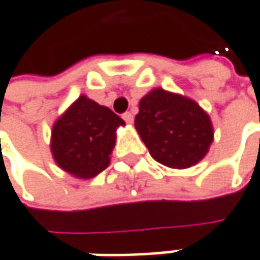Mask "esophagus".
Masks as SVG:
<instances>
[{"label":"esophagus","instance_id":"obj_1","mask_svg":"<svg viewBox=\"0 0 260 260\" xmlns=\"http://www.w3.org/2000/svg\"><path fill=\"white\" fill-rule=\"evenodd\" d=\"M122 117H123V120H125L126 123H132V122H134V115H132L131 112L123 113V115H122Z\"/></svg>","mask_w":260,"mask_h":260}]
</instances>
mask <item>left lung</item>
Returning a JSON list of instances; mask_svg holds the SVG:
<instances>
[{
    "mask_svg": "<svg viewBox=\"0 0 260 260\" xmlns=\"http://www.w3.org/2000/svg\"><path fill=\"white\" fill-rule=\"evenodd\" d=\"M135 128L153 159L176 169L202 160L213 141L206 112L196 101L160 88L141 99Z\"/></svg>",
    "mask_w": 260,
    "mask_h": 260,
    "instance_id": "8db88e82",
    "label": "left lung"
}]
</instances>
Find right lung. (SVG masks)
<instances>
[{"mask_svg":"<svg viewBox=\"0 0 260 260\" xmlns=\"http://www.w3.org/2000/svg\"><path fill=\"white\" fill-rule=\"evenodd\" d=\"M123 119L81 95L53 126L51 151L57 165L78 178H92L110 163L116 128Z\"/></svg>","mask_w":260,"mask_h":260,"instance_id":"add662e5","label":"right lung"}]
</instances>
